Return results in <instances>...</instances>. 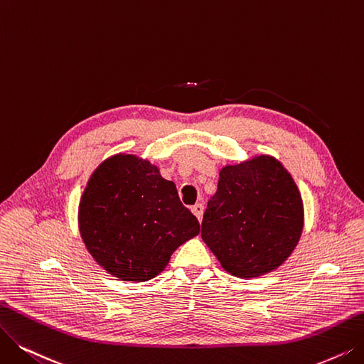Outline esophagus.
<instances>
[{
    "instance_id": "34e87169",
    "label": "esophagus",
    "mask_w": 364,
    "mask_h": 364,
    "mask_svg": "<svg viewBox=\"0 0 364 364\" xmlns=\"http://www.w3.org/2000/svg\"><path fill=\"white\" fill-rule=\"evenodd\" d=\"M193 213L198 218V221H201V218H203V212H205V206L201 205V203H197V205H194L193 206Z\"/></svg>"
}]
</instances>
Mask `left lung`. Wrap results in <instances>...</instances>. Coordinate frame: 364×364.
Wrapping results in <instances>:
<instances>
[{
    "label": "left lung",
    "instance_id": "1",
    "mask_svg": "<svg viewBox=\"0 0 364 364\" xmlns=\"http://www.w3.org/2000/svg\"><path fill=\"white\" fill-rule=\"evenodd\" d=\"M303 205L289 173L272 156L227 166L203 215L201 239L237 278L272 272L296 248Z\"/></svg>",
    "mask_w": 364,
    "mask_h": 364
}]
</instances>
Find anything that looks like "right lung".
<instances>
[{"label":"right lung","mask_w":364,"mask_h":364,"mask_svg":"<svg viewBox=\"0 0 364 364\" xmlns=\"http://www.w3.org/2000/svg\"><path fill=\"white\" fill-rule=\"evenodd\" d=\"M80 235L100 266L124 281H149L200 224L176 185L133 155H114L94 171L79 208Z\"/></svg>","instance_id":"right-lung-1"}]
</instances>
